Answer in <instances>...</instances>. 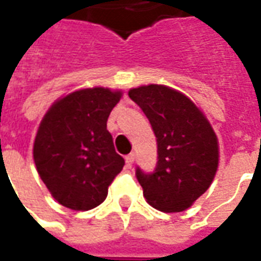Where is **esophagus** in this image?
Segmentation results:
<instances>
[{"label": "esophagus", "mask_w": 261, "mask_h": 261, "mask_svg": "<svg viewBox=\"0 0 261 261\" xmlns=\"http://www.w3.org/2000/svg\"><path fill=\"white\" fill-rule=\"evenodd\" d=\"M134 161H136V155L133 152L128 153V155L125 156V165H127V168H131L133 164H134Z\"/></svg>", "instance_id": "obj_1"}]
</instances>
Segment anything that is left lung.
Listing matches in <instances>:
<instances>
[{"label":"left lung","instance_id":"8db88e82","mask_svg":"<svg viewBox=\"0 0 261 261\" xmlns=\"http://www.w3.org/2000/svg\"><path fill=\"white\" fill-rule=\"evenodd\" d=\"M128 96L149 120L158 145L155 170H136L144 197L159 211H185L207 192L217 173L218 140L213 127L186 95L169 86H138Z\"/></svg>","mask_w":261,"mask_h":261}]
</instances>
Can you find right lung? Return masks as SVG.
Here are the masks:
<instances>
[{
  "instance_id": "right-lung-1",
  "label": "right lung",
  "mask_w": 261,
  "mask_h": 261,
  "mask_svg": "<svg viewBox=\"0 0 261 261\" xmlns=\"http://www.w3.org/2000/svg\"><path fill=\"white\" fill-rule=\"evenodd\" d=\"M120 91L88 88L51 105L39 125L33 159L40 179L57 201L86 211L105 201L124 159L116 152L108 117Z\"/></svg>"
}]
</instances>
